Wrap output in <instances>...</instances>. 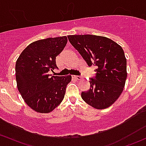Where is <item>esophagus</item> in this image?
Wrapping results in <instances>:
<instances>
[{
  "mask_svg": "<svg viewBox=\"0 0 146 146\" xmlns=\"http://www.w3.org/2000/svg\"><path fill=\"white\" fill-rule=\"evenodd\" d=\"M73 78H74L76 80H81V79L82 78V77L81 76H73Z\"/></svg>",
  "mask_w": 146,
  "mask_h": 146,
  "instance_id": "esophagus-1",
  "label": "esophagus"
}]
</instances>
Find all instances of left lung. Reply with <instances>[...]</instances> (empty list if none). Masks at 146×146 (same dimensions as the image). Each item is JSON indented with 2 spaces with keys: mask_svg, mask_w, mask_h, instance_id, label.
I'll return each mask as SVG.
<instances>
[{
  "mask_svg": "<svg viewBox=\"0 0 146 146\" xmlns=\"http://www.w3.org/2000/svg\"><path fill=\"white\" fill-rule=\"evenodd\" d=\"M71 45L89 67H96V74L90 78V88L82 92L84 101L98 110L106 109L115 102L126 82V59L123 48L105 36L69 35Z\"/></svg>",
  "mask_w": 146,
  "mask_h": 146,
  "instance_id": "1",
  "label": "left lung"
}]
</instances>
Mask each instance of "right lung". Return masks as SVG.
Masks as SVG:
<instances>
[{
    "instance_id": "obj_1",
    "label": "right lung",
    "mask_w": 146,
    "mask_h": 146,
    "mask_svg": "<svg viewBox=\"0 0 146 146\" xmlns=\"http://www.w3.org/2000/svg\"><path fill=\"white\" fill-rule=\"evenodd\" d=\"M67 41L64 36L32 42L16 61L17 89L26 104L36 112H50L64 100L71 76H51L48 71L57 68L56 57Z\"/></svg>"
}]
</instances>
